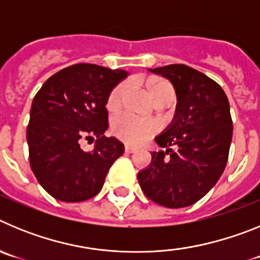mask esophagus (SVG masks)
<instances>
[{
	"label": "esophagus",
	"mask_w": 260,
	"mask_h": 260,
	"mask_svg": "<svg viewBox=\"0 0 260 260\" xmlns=\"http://www.w3.org/2000/svg\"><path fill=\"white\" fill-rule=\"evenodd\" d=\"M137 151H138L137 147L125 146V152H126V153H134V152H137Z\"/></svg>",
	"instance_id": "esophagus-1"
}]
</instances>
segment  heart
Instances as JSON below:
<instances>
[{"label":"heart","instance_id":"b5f03b06","mask_svg":"<svg viewBox=\"0 0 260 260\" xmlns=\"http://www.w3.org/2000/svg\"><path fill=\"white\" fill-rule=\"evenodd\" d=\"M147 89L153 102L158 103L164 99H173V87L167 80L150 79L147 82ZM128 84L121 82L109 92L107 99V108L110 112H118L125 103ZM158 130V123L153 119H142L130 113H123L114 117L112 121V133L114 137L128 144H139L152 137Z\"/></svg>","mask_w":260,"mask_h":260}]
</instances>
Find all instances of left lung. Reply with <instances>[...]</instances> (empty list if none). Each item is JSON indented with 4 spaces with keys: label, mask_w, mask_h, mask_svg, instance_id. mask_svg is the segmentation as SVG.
<instances>
[{
    "label": "left lung",
    "mask_w": 260,
    "mask_h": 260,
    "mask_svg": "<svg viewBox=\"0 0 260 260\" xmlns=\"http://www.w3.org/2000/svg\"><path fill=\"white\" fill-rule=\"evenodd\" d=\"M151 71L171 80L177 108L171 125L155 138L165 151L152 152L138 181L155 203L187 207L212 189L228 161L233 134L228 98L215 80L189 66L176 63Z\"/></svg>",
    "instance_id": "1"
}]
</instances>
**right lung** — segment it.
<instances>
[{
    "instance_id": "1",
    "label": "right lung",
    "mask_w": 260,
    "mask_h": 260,
    "mask_svg": "<svg viewBox=\"0 0 260 260\" xmlns=\"http://www.w3.org/2000/svg\"><path fill=\"white\" fill-rule=\"evenodd\" d=\"M127 77L93 63L62 69L34 98L27 126L29 165L39 183L61 202H83L102 190L110 167L123 153L118 139L104 135L109 92ZM96 138L86 153L82 139Z\"/></svg>"
}]
</instances>
